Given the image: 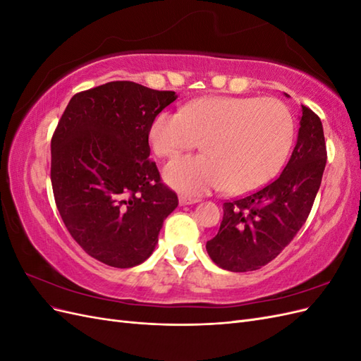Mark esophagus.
I'll list each match as a JSON object with an SVG mask.
<instances>
[{"label":"esophagus","mask_w":361,"mask_h":361,"mask_svg":"<svg viewBox=\"0 0 361 361\" xmlns=\"http://www.w3.org/2000/svg\"><path fill=\"white\" fill-rule=\"evenodd\" d=\"M197 202H199L197 199L188 197V195H179V204L180 206H188V204H194V203H197Z\"/></svg>","instance_id":"esophagus-1"}]
</instances>
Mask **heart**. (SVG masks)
<instances>
[{"label":"heart","mask_w":361,"mask_h":361,"mask_svg":"<svg viewBox=\"0 0 361 361\" xmlns=\"http://www.w3.org/2000/svg\"><path fill=\"white\" fill-rule=\"evenodd\" d=\"M293 135V116L281 101L224 96L190 102L182 113L162 111L149 133L158 157H176L202 143L204 155L180 157L164 169L170 187L187 195L259 188L283 166Z\"/></svg>","instance_id":"1"}]
</instances>
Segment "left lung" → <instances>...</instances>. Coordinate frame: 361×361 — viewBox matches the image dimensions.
I'll return each mask as SVG.
<instances>
[{
    "label": "left lung",
    "mask_w": 361,
    "mask_h": 361,
    "mask_svg": "<svg viewBox=\"0 0 361 361\" xmlns=\"http://www.w3.org/2000/svg\"><path fill=\"white\" fill-rule=\"evenodd\" d=\"M325 162L321 118L301 105L297 145L280 176L245 197L223 204L220 231L206 243L215 264L232 272H245L276 259L307 220Z\"/></svg>",
    "instance_id": "1"
}]
</instances>
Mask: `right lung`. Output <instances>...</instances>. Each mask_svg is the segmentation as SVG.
Listing matches in <instances>:
<instances>
[{"label":"right lung","mask_w":361,"mask_h":361,"mask_svg":"<svg viewBox=\"0 0 361 361\" xmlns=\"http://www.w3.org/2000/svg\"><path fill=\"white\" fill-rule=\"evenodd\" d=\"M174 92L113 81L76 93L51 140L59 212L87 255L114 268L145 262L178 195L149 159L154 118Z\"/></svg>","instance_id":"right-lung-1"}]
</instances>
